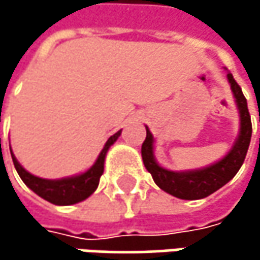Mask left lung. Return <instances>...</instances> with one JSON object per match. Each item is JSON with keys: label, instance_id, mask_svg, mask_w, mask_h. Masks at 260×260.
Listing matches in <instances>:
<instances>
[{"label": "left lung", "instance_id": "obj_1", "mask_svg": "<svg viewBox=\"0 0 260 260\" xmlns=\"http://www.w3.org/2000/svg\"><path fill=\"white\" fill-rule=\"evenodd\" d=\"M228 81L234 93L235 104L239 114V132L231 150L214 164L203 169L175 172L162 167L155 158V140L146 126V140L141 146V156L144 167L152 175L155 183L166 192L182 200H199L211 196L234 178L241 169L251 140V120L247 108V99L241 87L236 84L234 75L228 72Z\"/></svg>", "mask_w": 260, "mask_h": 260}]
</instances>
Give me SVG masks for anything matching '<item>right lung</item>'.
<instances>
[{
  "instance_id": "obj_1",
  "label": "right lung",
  "mask_w": 260,
  "mask_h": 260,
  "mask_svg": "<svg viewBox=\"0 0 260 260\" xmlns=\"http://www.w3.org/2000/svg\"><path fill=\"white\" fill-rule=\"evenodd\" d=\"M120 134H122V129L117 131L114 135H111L107 140L104 149L101 150L94 164L90 169H87L85 172H82L79 175L61 178V179H43V178L31 175L19 164V161L13 155L12 149H10V153H12V159H13L18 175L21 176V179L31 191H34L37 196H40L42 199H45L46 202H49L52 205L68 206V205H75V203L85 200L96 191V188L99 185V179L104 173L107 152L117 141Z\"/></svg>"
}]
</instances>
